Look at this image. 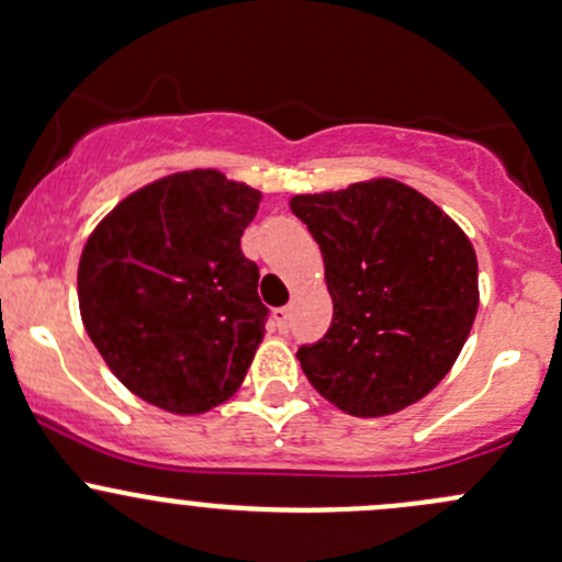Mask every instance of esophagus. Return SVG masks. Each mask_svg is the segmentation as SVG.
<instances>
[{
	"label": "esophagus",
	"mask_w": 562,
	"mask_h": 562,
	"mask_svg": "<svg viewBox=\"0 0 562 562\" xmlns=\"http://www.w3.org/2000/svg\"><path fill=\"white\" fill-rule=\"evenodd\" d=\"M274 323H277V328L282 330V334H288V328H291V310H288V306L277 310L274 312Z\"/></svg>",
	"instance_id": "esophagus-1"
}]
</instances>
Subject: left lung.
I'll return each instance as SVG.
<instances>
[{"mask_svg": "<svg viewBox=\"0 0 562 562\" xmlns=\"http://www.w3.org/2000/svg\"><path fill=\"white\" fill-rule=\"evenodd\" d=\"M291 210L321 245L334 301L328 334L299 350L306 380L356 417L417 404L450 374L480 310L471 239L390 177L301 193Z\"/></svg>", "mask_w": 562, "mask_h": 562, "instance_id": "left-lung-1", "label": "left lung"}]
</instances>
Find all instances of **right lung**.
<instances>
[{
  "label": "right lung",
  "mask_w": 562,
  "mask_h": 562,
  "mask_svg": "<svg viewBox=\"0 0 562 562\" xmlns=\"http://www.w3.org/2000/svg\"><path fill=\"white\" fill-rule=\"evenodd\" d=\"M258 204L261 191L217 169L175 172L128 193L86 239L82 326L147 404L204 415L245 382L266 317L239 247Z\"/></svg>",
  "instance_id": "right-lung-1"
}]
</instances>
